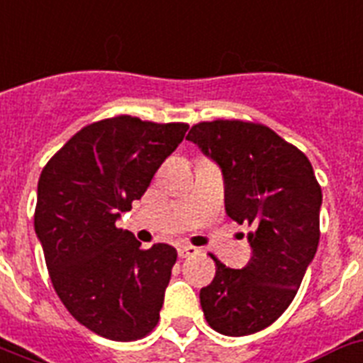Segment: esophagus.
I'll return each instance as SVG.
<instances>
[{
  "mask_svg": "<svg viewBox=\"0 0 363 363\" xmlns=\"http://www.w3.org/2000/svg\"><path fill=\"white\" fill-rule=\"evenodd\" d=\"M179 257L181 258H188V257H194V255H197L199 252V249L194 247V245H179Z\"/></svg>",
  "mask_w": 363,
  "mask_h": 363,
  "instance_id": "1",
  "label": "esophagus"
}]
</instances>
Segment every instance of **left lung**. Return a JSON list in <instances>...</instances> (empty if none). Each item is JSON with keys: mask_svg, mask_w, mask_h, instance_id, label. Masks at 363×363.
Returning a JSON list of instances; mask_svg holds the SVG:
<instances>
[{"mask_svg": "<svg viewBox=\"0 0 363 363\" xmlns=\"http://www.w3.org/2000/svg\"><path fill=\"white\" fill-rule=\"evenodd\" d=\"M186 140L221 167L228 218L252 227L247 266L230 269L212 257L216 277L201 290V308L219 334H255L290 306L315 257L321 186L306 155L266 125L201 121Z\"/></svg>", "mask_w": 363, "mask_h": 363, "instance_id": "1", "label": "left lung"}]
</instances>
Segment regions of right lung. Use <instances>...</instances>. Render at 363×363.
Wrapping results in <instances>:
<instances>
[{"mask_svg": "<svg viewBox=\"0 0 363 363\" xmlns=\"http://www.w3.org/2000/svg\"><path fill=\"white\" fill-rule=\"evenodd\" d=\"M186 130L116 116L83 127L42 169L35 233L45 266L68 312L99 336L133 342L157 327L177 251L142 249L116 221Z\"/></svg>", "mask_w": 363, "mask_h": 363, "instance_id": "1", "label": "right lung"}]
</instances>
